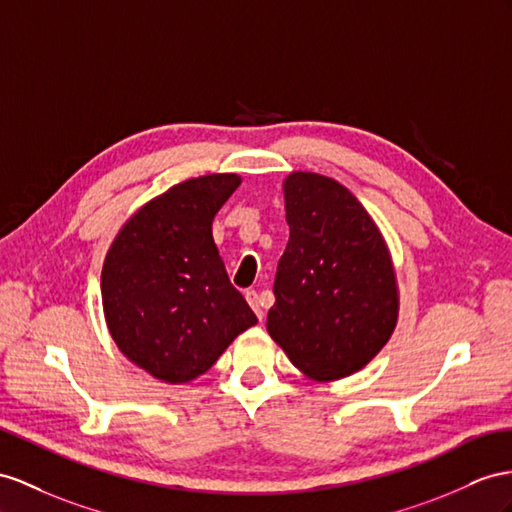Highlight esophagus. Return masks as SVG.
Here are the masks:
<instances>
[{
    "mask_svg": "<svg viewBox=\"0 0 512 512\" xmlns=\"http://www.w3.org/2000/svg\"><path fill=\"white\" fill-rule=\"evenodd\" d=\"M246 300H248V305L253 307V311L257 313V318L264 320V303H261L259 294H257L255 290H248V292H246Z\"/></svg>",
    "mask_w": 512,
    "mask_h": 512,
    "instance_id": "34e87169",
    "label": "esophagus"
}]
</instances>
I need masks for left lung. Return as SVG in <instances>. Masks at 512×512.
Returning a JSON list of instances; mask_svg holds the SVG:
<instances>
[{
	"instance_id": "left-lung-1",
	"label": "left lung",
	"mask_w": 512,
	"mask_h": 512,
	"mask_svg": "<svg viewBox=\"0 0 512 512\" xmlns=\"http://www.w3.org/2000/svg\"><path fill=\"white\" fill-rule=\"evenodd\" d=\"M283 192L290 240L266 326L298 370L335 381L368 365L396 329V274L381 231L342 183L292 173Z\"/></svg>"
}]
</instances>
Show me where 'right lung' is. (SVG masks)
<instances>
[{
	"label": "right lung",
	"instance_id": "obj_1",
	"mask_svg": "<svg viewBox=\"0 0 512 512\" xmlns=\"http://www.w3.org/2000/svg\"><path fill=\"white\" fill-rule=\"evenodd\" d=\"M238 175L188 179L149 201L116 235L101 272L110 335L166 383L205 374L257 316L229 281L212 220Z\"/></svg>",
	"mask_w": 512,
	"mask_h": 512
}]
</instances>
